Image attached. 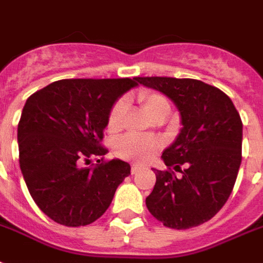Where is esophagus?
<instances>
[{
    "mask_svg": "<svg viewBox=\"0 0 263 263\" xmlns=\"http://www.w3.org/2000/svg\"><path fill=\"white\" fill-rule=\"evenodd\" d=\"M139 170H140L139 165H136V164H134V165H132V167H131V174H132V175H134V174H136V172L139 171Z\"/></svg>",
    "mask_w": 263,
    "mask_h": 263,
    "instance_id": "34e87169",
    "label": "esophagus"
}]
</instances>
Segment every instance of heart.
I'll use <instances>...</instances> for the list:
<instances>
[{
	"instance_id": "obj_1",
	"label": "heart",
	"mask_w": 263,
	"mask_h": 263,
	"mask_svg": "<svg viewBox=\"0 0 263 263\" xmlns=\"http://www.w3.org/2000/svg\"><path fill=\"white\" fill-rule=\"evenodd\" d=\"M138 99L145 107V110L153 118H157L160 116H167L170 113V102L163 93L156 91H145L139 92ZM124 114V102L117 100L109 111L107 117V127L110 131H117L121 127ZM160 150V142L150 136L142 135H125L121 136L114 145V152L118 157L131 160L135 163H146L154 154Z\"/></svg>"
}]
</instances>
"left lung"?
<instances>
[{
    "mask_svg": "<svg viewBox=\"0 0 263 263\" xmlns=\"http://www.w3.org/2000/svg\"><path fill=\"white\" fill-rule=\"evenodd\" d=\"M136 84L163 92L180 111L182 131L163 160L146 197L149 212L171 229L207 222L225 205L241 164L243 123L233 102L216 87L193 78L135 77ZM174 167L181 172L176 177Z\"/></svg>",
    "mask_w": 263,
    "mask_h": 263,
    "instance_id": "1",
    "label": "left lung"
}]
</instances>
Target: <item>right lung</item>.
Instances as JSON below:
<instances>
[{
  "label": "right lung",
  "instance_id": "right-lung-1",
  "mask_svg": "<svg viewBox=\"0 0 263 263\" xmlns=\"http://www.w3.org/2000/svg\"><path fill=\"white\" fill-rule=\"evenodd\" d=\"M138 85L131 78L59 80L34 92L17 124L19 164L31 197L60 225H89L131 174L121 160L103 161V129L111 106ZM93 157L96 166L85 167Z\"/></svg>",
  "mask_w": 263,
  "mask_h": 263
}]
</instances>
